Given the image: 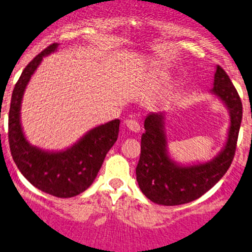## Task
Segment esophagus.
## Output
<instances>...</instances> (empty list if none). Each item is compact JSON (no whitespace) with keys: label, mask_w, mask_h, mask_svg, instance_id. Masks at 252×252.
<instances>
[{"label":"esophagus","mask_w":252,"mask_h":252,"mask_svg":"<svg viewBox=\"0 0 252 252\" xmlns=\"http://www.w3.org/2000/svg\"><path fill=\"white\" fill-rule=\"evenodd\" d=\"M126 128L130 131H133V133H138V131L140 130V124L137 119H126Z\"/></svg>","instance_id":"obj_1"}]
</instances>
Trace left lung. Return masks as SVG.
I'll list each match as a JSON object with an SVG mask.
<instances>
[{"label":"left lung","mask_w":252,"mask_h":252,"mask_svg":"<svg viewBox=\"0 0 252 252\" xmlns=\"http://www.w3.org/2000/svg\"><path fill=\"white\" fill-rule=\"evenodd\" d=\"M213 93L230 110L229 138L222 152L205 164L180 166L169 158L164 134L163 114L150 113L145 118L142 135L137 182L143 194L153 203L174 206L190 203L210 190L230 168L236 152L237 137L243 119V103L227 73L216 67Z\"/></svg>","instance_id":"left-lung-1"}]
</instances>
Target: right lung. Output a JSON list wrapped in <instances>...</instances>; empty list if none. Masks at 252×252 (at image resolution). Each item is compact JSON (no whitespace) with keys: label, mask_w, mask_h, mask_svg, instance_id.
I'll return each instance as SVG.
<instances>
[{"label":"right lung","mask_w":252,"mask_h":252,"mask_svg":"<svg viewBox=\"0 0 252 252\" xmlns=\"http://www.w3.org/2000/svg\"><path fill=\"white\" fill-rule=\"evenodd\" d=\"M49 44L23 69L13 88L8 113V143L16 165L37 189L57 197H72L88 189L94 182L105 155L118 139L119 119L92 129L76 145L60 153H48L26 140L20 123L23 92L44 56L55 52Z\"/></svg>","instance_id":"right-lung-1"}]
</instances>
